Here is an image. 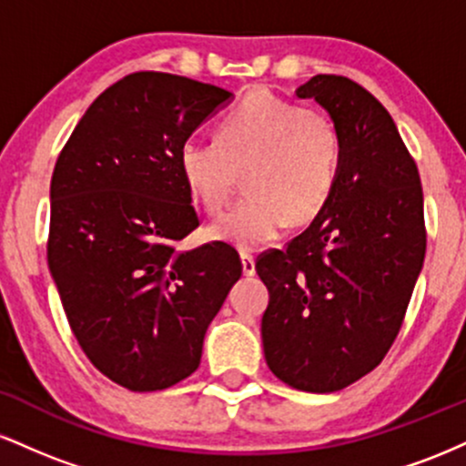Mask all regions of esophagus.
Listing matches in <instances>:
<instances>
[{"label": "esophagus", "mask_w": 466, "mask_h": 466, "mask_svg": "<svg viewBox=\"0 0 466 466\" xmlns=\"http://www.w3.org/2000/svg\"><path fill=\"white\" fill-rule=\"evenodd\" d=\"M240 263H243V274L245 276H254L256 274V263L249 254L240 256Z\"/></svg>", "instance_id": "obj_1"}]
</instances>
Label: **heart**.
<instances>
[{
    "label": "heart",
    "mask_w": 466,
    "mask_h": 466,
    "mask_svg": "<svg viewBox=\"0 0 466 466\" xmlns=\"http://www.w3.org/2000/svg\"><path fill=\"white\" fill-rule=\"evenodd\" d=\"M344 159L339 125L322 111L254 92L221 117L217 140L190 137L179 170L195 201L223 210L248 173L243 199L210 228L215 240L256 251L282 237L289 221L309 223L333 197Z\"/></svg>",
    "instance_id": "b5f03b06"
}]
</instances>
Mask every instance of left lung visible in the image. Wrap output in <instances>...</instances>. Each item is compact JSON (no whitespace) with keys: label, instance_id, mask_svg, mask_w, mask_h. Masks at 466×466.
I'll return each instance as SVG.
<instances>
[{"label":"left lung","instance_id":"obj_1","mask_svg":"<svg viewBox=\"0 0 466 466\" xmlns=\"http://www.w3.org/2000/svg\"><path fill=\"white\" fill-rule=\"evenodd\" d=\"M339 125L344 159L329 203L287 249L256 263L269 291V370L302 392H337L381 363L425 260L419 168L386 106L346 76L296 89Z\"/></svg>","mask_w":466,"mask_h":466}]
</instances>
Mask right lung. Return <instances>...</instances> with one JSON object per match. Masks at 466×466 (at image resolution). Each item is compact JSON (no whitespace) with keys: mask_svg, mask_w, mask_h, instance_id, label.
<instances>
[{"mask_svg":"<svg viewBox=\"0 0 466 466\" xmlns=\"http://www.w3.org/2000/svg\"><path fill=\"white\" fill-rule=\"evenodd\" d=\"M234 96L164 72L129 74L89 105L50 184L47 265L87 360L131 392L199 368L203 337L240 258L177 249L199 226L179 148Z\"/></svg>","mask_w":466,"mask_h":466,"instance_id":"add662e5","label":"right lung"}]
</instances>
